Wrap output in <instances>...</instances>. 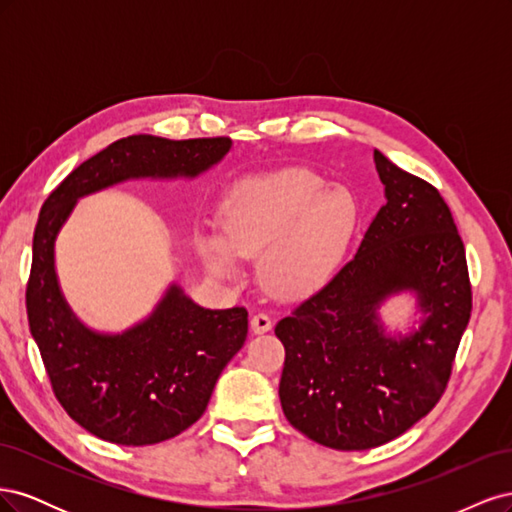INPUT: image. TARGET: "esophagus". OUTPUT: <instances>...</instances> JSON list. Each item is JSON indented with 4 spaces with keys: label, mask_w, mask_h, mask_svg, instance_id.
I'll use <instances>...</instances> for the list:
<instances>
[{
    "label": "esophagus",
    "mask_w": 512,
    "mask_h": 512,
    "mask_svg": "<svg viewBox=\"0 0 512 512\" xmlns=\"http://www.w3.org/2000/svg\"><path fill=\"white\" fill-rule=\"evenodd\" d=\"M250 327H252V333H254V335H262V333L271 331L273 320H271V316H267V314H254L252 320H250Z\"/></svg>",
    "instance_id": "34e87169"
}]
</instances>
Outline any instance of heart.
<instances>
[{"mask_svg":"<svg viewBox=\"0 0 512 512\" xmlns=\"http://www.w3.org/2000/svg\"><path fill=\"white\" fill-rule=\"evenodd\" d=\"M359 222L346 188H324L305 168H284L239 181L222 205V230L205 226L196 247L218 277L237 273L239 258L262 254V277L288 299L312 297L344 260Z\"/></svg>","mask_w":512,"mask_h":512,"instance_id":"1","label":"heart"}]
</instances>
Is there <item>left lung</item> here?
Segmentation results:
<instances>
[{"instance_id":"8db88e82","label":"left lung","mask_w":512,"mask_h":512,"mask_svg":"<svg viewBox=\"0 0 512 512\" xmlns=\"http://www.w3.org/2000/svg\"><path fill=\"white\" fill-rule=\"evenodd\" d=\"M386 203L354 258L277 322L288 423L337 451L395 440L442 397L472 312L466 250L440 192L374 149ZM413 299L409 327L385 303Z\"/></svg>"}]
</instances>
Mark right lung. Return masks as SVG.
Instances as JSON below:
<instances>
[{"mask_svg":"<svg viewBox=\"0 0 512 512\" xmlns=\"http://www.w3.org/2000/svg\"><path fill=\"white\" fill-rule=\"evenodd\" d=\"M230 149V138H121L74 168L40 209L27 286L29 331L59 404L106 442L156 444L194 425L222 369L245 344L247 312L207 309L170 282L151 312L128 329L89 327L59 284V232L85 196L126 181H192L220 164Z\"/></svg>","mask_w":512,"mask_h":512,"instance_id":"obj_1","label":"right lung"}]
</instances>
